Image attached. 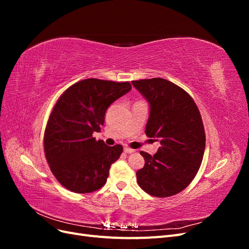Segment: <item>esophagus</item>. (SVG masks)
<instances>
[{
  "label": "esophagus",
  "instance_id": "esophagus-1",
  "mask_svg": "<svg viewBox=\"0 0 249 249\" xmlns=\"http://www.w3.org/2000/svg\"><path fill=\"white\" fill-rule=\"evenodd\" d=\"M124 152L125 154H132V153L135 152V150L132 149V148H129V147H124Z\"/></svg>",
  "mask_w": 249,
  "mask_h": 249
}]
</instances>
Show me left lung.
<instances>
[{"mask_svg":"<svg viewBox=\"0 0 249 249\" xmlns=\"http://www.w3.org/2000/svg\"><path fill=\"white\" fill-rule=\"evenodd\" d=\"M149 104L147 137L160 142L158 152L144 158L137 171L138 185L156 197L175 195L196 176L206 147V135L198 108L184 89L161 78L132 81Z\"/></svg>","mask_w":249,"mask_h":249,"instance_id":"8db88e82","label":"left lung"}]
</instances>
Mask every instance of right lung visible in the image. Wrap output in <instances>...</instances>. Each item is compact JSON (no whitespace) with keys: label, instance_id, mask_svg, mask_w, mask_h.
<instances>
[{"label":"right lung","instance_id":"obj_1","mask_svg":"<svg viewBox=\"0 0 249 249\" xmlns=\"http://www.w3.org/2000/svg\"><path fill=\"white\" fill-rule=\"evenodd\" d=\"M131 89L129 82L86 79L60 96L48 120L43 144L53 175L66 189L89 193L106 183L123 146H108L92 134L101 131L110 105Z\"/></svg>","mask_w":249,"mask_h":249}]
</instances>
